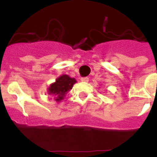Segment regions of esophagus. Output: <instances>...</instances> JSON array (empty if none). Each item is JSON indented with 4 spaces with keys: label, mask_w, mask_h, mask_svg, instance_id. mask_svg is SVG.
I'll return each instance as SVG.
<instances>
[{
    "label": "esophagus",
    "mask_w": 157,
    "mask_h": 157,
    "mask_svg": "<svg viewBox=\"0 0 157 157\" xmlns=\"http://www.w3.org/2000/svg\"><path fill=\"white\" fill-rule=\"evenodd\" d=\"M81 81L82 82H89V78H87V77L81 78Z\"/></svg>",
    "instance_id": "1"
}]
</instances>
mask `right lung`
<instances>
[{
	"label": "right lung",
	"mask_w": 157,
	"mask_h": 157,
	"mask_svg": "<svg viewBox=\"0 0 157 157\" xmlns=\"http://www.w3.org/2000/svg\"><path fill=\"white\" fill-rule=\"evenodd\" d=\"M76 80L74 78L69 77L67 75H63L57 78L56 82L52 83L48 87V94L53 95L55 97V101L59 102L64 98L67 93L71 90Z\"/></svg>",
	"instance_id": "obj_1"
}]
</instances>
